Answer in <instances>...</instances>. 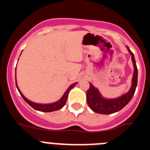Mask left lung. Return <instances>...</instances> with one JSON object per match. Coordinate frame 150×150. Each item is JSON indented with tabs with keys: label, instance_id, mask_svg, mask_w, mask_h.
<instances>
[{
	"label": "left lung",
	"instance_id": "obj_1",
	"mask_svg": "<svg viewBox=\"0 0 150 150\" xmlns=\"http://www.w3.org/2000/svg\"><path fill=\"white\" fill-rule=\"evenodd\" d=\"M128 50L132 55V59L134 68L132 88L128 93L122 95L119 98L105 99L100 96L98 90L95 88L90 83V87L86 93L87 104L94 112L100 114H111L113 112H118L122 109L123 107H125L133 98L137 85V68L133 52L130 50L128 47Z\"/></svg>",
	"mask_w": 150,
	"mask_h": 150
}]
</instances>
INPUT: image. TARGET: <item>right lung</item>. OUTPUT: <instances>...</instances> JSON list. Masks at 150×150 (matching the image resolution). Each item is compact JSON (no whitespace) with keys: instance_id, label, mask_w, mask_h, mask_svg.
Instances as JSON below:
<instances>
[{"instance_id":"1","label":"right lung","mask_w":150,"mask_h":150,"mask_svg":"<svg viewBox=\"0 0 150 150\" xmlns=\"http://www.w3.org/2000/svg\"><path fill=\"white\" fill-rule=\"evenodd\" d=\"M76 83H74V84L71 85V86L67 88V91H65V93L64 94V95L62 96V98L59 100V101H57V102H55V103H53V104H36V103H34V102H31L30 100H28L25 97H24V95L21 93V91H19L18 86H17V84H16V87H17V88H18V91H19V93H20L21 96L23 98L24 100H25L28 104L30 107H33L34 109L37 110L41 111V112H52V111H55V110H60L62 107H63L65 105L66 101H67V96H68L69 91H71V88H73L74 86H76Z\"/></svg>"}]
</instances>
